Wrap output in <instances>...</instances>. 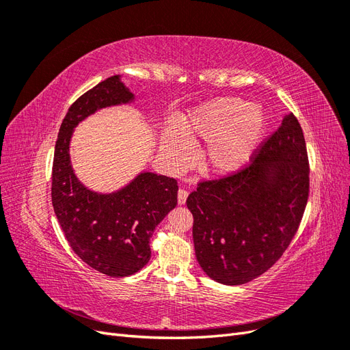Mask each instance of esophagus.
I'll return each instance as SVG.
<instances>
[{"label": "esophagus", "mask_w": 350, "mask_h": 350, "mask_svg": "<svg viewBox=\"0 0 350 350\" xmlns=\"http://www.w3.org/2000/svg\"><path fill=\"white\" fill-rule=\"evenodd\" d=\"M187 197H188V191L185 188H179L178 189V204H185L187 201Z\"/></svg>", "instance_id": "34e87169"}]
</instances>
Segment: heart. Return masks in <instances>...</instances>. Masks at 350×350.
Returning <instances> with one entry per match:
<instances>
[{"label": "heart", "instance_id": "1", "mask_svg": "<svg viewBox=\"0 0 350 350\" xmlns=\"http://www.w3.org/2000/svg\"><path fill=\"white\" fill-rule=\"evenodd\" d=\"M269 129V115L260 105L241 98H219L189 111L181 130L169 126L163 150L174 165L191 157V143L207 142L203 165L210 174L226 176L245 167L258 150Z\"/></svg>", "mask_w": 350, "mask_h": 350}]
</instances>
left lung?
Listing matches in <instances>:
<instances>
[{
  "label": "left lung",
  "mask_w": 350,
  "mask_h": 350,
  "mask_svg": "<svg viewBox=\"0 0 350 350\" xmlns=\"http://www.w3.org/2000/svg\"><path fill=\"white\" fill-rule=\"evenodd\" d=\"M304 133L293 113L237 175L200 184L187 198L200 267L221 284H243L267 271L298 230L308 200Z\"/></svg>",
  "instance_id": "1"
}]
</instances>
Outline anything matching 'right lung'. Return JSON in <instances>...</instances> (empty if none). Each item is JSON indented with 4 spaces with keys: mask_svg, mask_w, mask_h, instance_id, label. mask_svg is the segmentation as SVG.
Instances as JSON below:
<instances>
[{
    "mask_svg": "<svg viewBox=\"0 0 350 350\" xmlns=\"http://www.w3.org/2000/svg\"><path fill=\"white\" fill-rule=\"evenodd\" d=\"M135 99L120 74L84 93L61 124L52 166V206L70 247L88 266L112 278L130 276L149 262L150 237L175 208L178 185L174 178L142 171L115 191H94L74 172L70 144L88 116Z\"/></svg>",
    "mask_w": 350,
    "mask_h": 350,
    "instance_id": "1",
    "label": "right lung"
}]
</instances>
